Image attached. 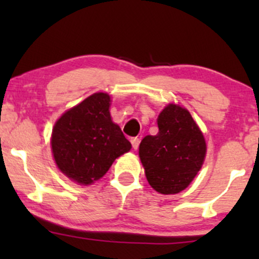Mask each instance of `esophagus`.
Instances as JSON below:
<instances>
[{
	"instance_id": "obj_1",
	"label": "esophagus",
	"mask_w": 259,
	"mask_h": 259,
	"mask_svg": "<svg viewBox=\"0 0 259 259\" xmlns=\"http://www.w3.org/2000/svg\"><path fill=\"white\" fill-rule=\"evenodd\" d=\"M132 145H133L134 150H138L139 145H140V139H138V138H133V139H132Z\"/></svg>"
}]
</instances>
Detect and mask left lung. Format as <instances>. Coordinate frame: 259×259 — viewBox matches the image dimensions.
Segmentation results:
<instances>
[{
    "instance_id": "obj_1",
    "label": "left lung",
    "mask_w": 259,
    "mask_h": 259,
    "mask_svg": "<svg viewBox=\"0 0 259 259\" xmlns=\"http://www.w3.org/2000/svg\"><path fill=\"white\" fill-rule=\"evenodd\" d=\"M158 134L142 139L139 147L147 181L156 191L178 194L198 173L206 156L200 127L185 108L169 105L160 112Z\"/></svg>"
}]
</instances>
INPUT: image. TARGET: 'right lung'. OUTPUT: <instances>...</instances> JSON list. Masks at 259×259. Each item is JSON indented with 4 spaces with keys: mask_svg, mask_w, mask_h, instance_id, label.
Masks as SVG:
<instances>
[{
    "mask_svg": "<svg viewBox=\"0 0 259 259\" xmlns=\"http://www.w3.org/2000/svg\"><path fill=\"white\" fill-rule=\"evenodd\" d=\"M107 94L91 95L55 124L52 152L62 173L82 185L102 178L132 144L109 114Z\"/></svg>",
    "mask_w": 259,
    "mask_h": 259,
    "instance_id": "add662e5",
    "label": "right lung"
}]
</instances>
